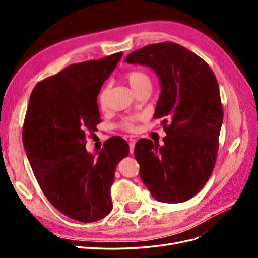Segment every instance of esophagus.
I'll return each mask as SVG.
<instances>
[{
    "instance_id": "34e87169",
    "label": "esophagus",
    "mask_w": 258,
    "mask_h": 258,
    "mask_svg": "<svg viewBox=\"0 0 258 258\" xmlns=\"http://www.w3.org/2000/svg\"><path fill=\"white\" fill-rule=\"evenodd\" d=\"M135 146H136V140H130V142H129V148H130V153H131V154L134 153Z\"/></svg>"
}]
</instances>
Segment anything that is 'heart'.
Returning a JSON list of instances; mask_svg holds the SVG:
<instances>
[{"instance_id": "1", "label": "heart", "mask_w": 258, "mask_h": 258, "mask_svg": "<svg viewBox=\"0 0 258 258\" xmlns=\"http://www.w3.org/2000/svg\"><path fill=\"white\" fill-rule=\"evenodd\" d=\"M126 80L129 83L132 90H134L135 92L138 91L140 88L143 87V86H145V85H151L150 77H148L144 72L138 71V70L128 72L126 74ZM107 92H108V87L103 88L102 91L100 92L99 104L101 105V107H105V105H106ZM137 121H138L137 117H129V118L124 119V121L122 123V127L128 131H136L137 130V124H136Z\"/></svg>"}]
</instances>
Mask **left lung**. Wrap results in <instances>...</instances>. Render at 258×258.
I'll list each match as a JSON object with an SVG mask.
<instances>
[{
	"instance_id": "obj_1",
	"label": "left lung",
	"mask_w": 258,
	"mask_h": 258,
	"mask_svg": "<svg viewBox=\"0 0 258 258\" xmlns=\"http://www.w3.org/2000/svg\"><path fill=\"white\" fill-rule=\"evenodd\" d=\"M126 62L151 68L160 82L154 118H162L163 144L139 140L135 157L152 196L166 204L192 198L212 173L223 123L220 89L196 53L166 42L129 53Z\"/></svg>"
}]
</instances>
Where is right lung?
<instances>
[{
	"instance_id": "right-lung-1",
	"label": "right lung",
	"mask_w": 258,
	"mask_h": 258,
	"mask_svg": "<svg viewBox=\"0 0 258 258\" xmlns=\"http://www.w3.org/2000/svg\"><path fill=\"white\" fill-rule=\"evenodd\" d=\"M121 56L71 64L38 83L23 122V146L42 191L62 214L82 223L111 212L116 166L129 154L120 137L107 140L98 156L86 150V135L101 122L97 97Z\"/></svg>"
}]
</instances>
